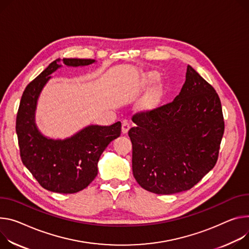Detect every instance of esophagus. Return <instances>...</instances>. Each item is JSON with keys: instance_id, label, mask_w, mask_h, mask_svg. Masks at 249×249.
I'll use <instances>...</instances> for the list:
<instances>
[{"instance_id": "obj_1", "label": "esophagus", "mask_w": 249, "mask_h": 249, "mask_svg": "<svg viewBox=\"0 0 249 249\" xmlns=\"http://www.w3.org/2000/svg\"><path fill=\"white\" fill-rule=\"evenodd\" d=\"M129 128H130V123H129V121L126 120V119H124V120L122 121V127H121L122 133H123V134H126V133L128 132Z\"/></svg>"}]
</instances>
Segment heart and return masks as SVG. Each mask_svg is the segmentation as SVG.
<instances>
[{"label":"heart","instance_id":"b5f03b06","mask_svg":"<svg viewBox=\"0 0 249 249\" xmlns=\"http://www.w3.org/2000/svg\"><path fill=\"white\" fill-rule=\"evenodd\" d=\"M156 78H157V76H156L155 73H149L148 76H147V81H150V82H151V81H154ZM160 95H161L160 89H155L154 91H152V92L146 97V99L144 100L143 105H144L145 107H150V106L154 105L158 100H159Z\"/></svg>","mask_w":249,"mask_h":249}]
</instances>
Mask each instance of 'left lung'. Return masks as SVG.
I'll return each instance as SVG.
<instances>
[{
    "mask_svg": "<svg viewBox=\"0 0 249 249\" xmlns=\"http://www.w3.org/2000/svg\"><path fill=\"white\" fill-rule=\"evenodd\" d=\"M132 121L133 175L146 191L191 190L216 164L224 132L220 99L191 65L173 101L135 113Z\"/></svg>",
    "mask_w": 249,
    "mask_h": 249,
    "instance_id": "1",
    "label": "left lung"
}]
</instances>
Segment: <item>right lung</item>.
<instances>
[{"mask_svg": "<svg viewBox=\"0 0 249 249\" xmlns=\"http://www.w3.org/2000/svg\"><path fill=\"white\" fill-rule=\"evenodd\" d=\"M57 61H53L27 85L18 110L16 132L21 162L38 184L53 193L74 194L85 189L97 176L99 158L109 143L120 136L121 123L88 126L63 141L43 137L35 124V110L42 87L60 66ZM62 62L79 66L94 60L63 58Z\"/></svg>", "mask_w": 249, "mask_h": 249, "instance_id": "obj_1", "label": "right lung"}]
</instances>
